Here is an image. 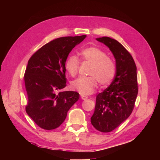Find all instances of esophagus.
<instances>
[{
    "label": "esophagus",
    "instance_id": "obj_1",
    "mask_svg": "<svg viewBox=\"0 0 160 160\" xmlns=\"http://www.w3.org/2000/svg\"><path fill=\"white\" fill-rule=\"evenodd\" d=\"M88 98V96L84 95V94H81V99H82V100H86Z\"/></svg>",
    "mask_w": 160,
    "mask_h": 160
}]
</instances>
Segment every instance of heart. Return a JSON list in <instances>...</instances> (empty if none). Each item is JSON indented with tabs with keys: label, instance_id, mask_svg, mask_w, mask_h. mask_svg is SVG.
<instances>
[{
	"label": "heart",
	"instance_id": "heart-1",
	"mask_svg": "<svg viewBox=\"0 0 160 160\" xmlns=\"http://www.w3.org/2000/svg\"><path fill=\"white\" fill-rule=\"evenodd\" d=\"M83 60L92 63L89 74L91 76H80L72 81L71 86L74 90L82 94H92L97 86V81L102 85L111 82L116 73V66L113 61L104 51L97 47L85 48L80 51ZM67 72L74 76L79 68V60L74 55L69 56L65 63Z\"/></svg>",
	"mask_w": 160,
	"mask_h": 160
}]
</instances>
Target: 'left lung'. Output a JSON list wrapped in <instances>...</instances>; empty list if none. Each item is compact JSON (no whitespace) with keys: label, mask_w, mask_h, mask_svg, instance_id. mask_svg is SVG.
Returning <instances> with one entry per match:
<instances>
[{"label":"left lung","mask_w":160,"mask_h":160,"mask_svg":"<svg viewBox=\"0 0 160 160\" xmlns=\"http://www.w3.org/2000/svg\"><path fill=\"white\" fill-rule=\"evenodd\" d=\"M112 51L116 60V75L112 82L96 97L91 123L97 131H112L128 118L138 95L137 68L130 53L110 37L97 38Z\"/></svg>","instance_id":"left-lung-1"}]
</instances>
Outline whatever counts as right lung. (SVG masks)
Returning a JSON list of instances; mask_svg holds the SVG:
<instances>
[{"instance_id":"obj_1","label":"right lung","mask_w":160,"mask_h":160,"mask_svg":"<svg viewBox=\"0 0 160 160\" xmlns=\"http://www.w3.org/2000/svg\"><path fill=\"white\" fill-rule=\"evenodd\" d=\"M86 35L58 38L43 46L29 58L24 76L28 102L26 112L45 130L60 126L79 99L77 92H61L66 86L65 63Z\"/></svg>"}]
</instances>
